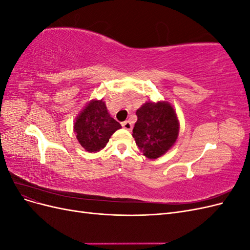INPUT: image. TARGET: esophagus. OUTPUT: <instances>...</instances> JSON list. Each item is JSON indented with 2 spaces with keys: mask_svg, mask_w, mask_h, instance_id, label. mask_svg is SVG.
<instances>
[{
  "mask_svg": "<svg viewBox=\"0 0 250 250\" xmlns=\"http://www.w3.org/2000/svg\"><path fill=\"white\" fill-rule=\"evenodd\" d=\"M122 126L127 130H131L132 129V124H131L130 121H125V122L122 123Z\"/></svg>",
  "mask_w": 250,
  "mask_h": 250,
  "instance_id": "obj_1",
  "label": "esophagus"
}]
</instances>
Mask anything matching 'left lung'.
I'll return each instance as SVG.
<instances>
[{"instance_id": "1", "label": "left lung", "mask_w": 250, "mask_h": 250, "mask_svg": "<svg viewBox=\"0 0 250 250\" xmlns=\"http://www.w3.org/2000/svg\"><path fill=\"white\" fill-rule=\"evenodd\" d=\"M132 137L148 158L162 156L176 142L179 123L176 112L168 102H146L135 113Z\"/></svg>"}]
</instances>
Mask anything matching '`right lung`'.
Returning <instances> with one entry per match:
<instances>
[{"instance_id": "obj_1", "label": "right lung", "mask_w": 250, "mask_h": 250, "mask_svg": "<svg viewBox=\"0 0 250 250\" xmlns=\"http://www.w3.org/2000/svg\"><path fill=\"white\" fill-rule=\"evenodd\" d=\"M122 127L111 118L102 100H93L81 111L74 124L80 145L88 152H98L108 143L111 134Z\"/></svg>"}]
</instances>
